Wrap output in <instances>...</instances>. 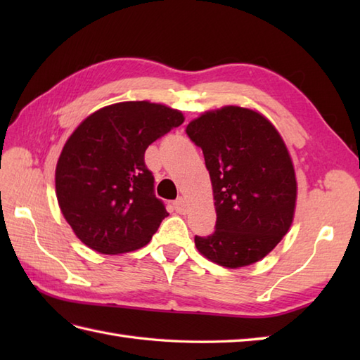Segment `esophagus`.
I'll return each mask as SVG.
<instances>
[{
  "mask_svg": "<svg viewBox=\"0 0 360 360\" xmlns=\"http://www.w3.org/2000/svg\"><path fill=\"white\" fill-rule=\"evenodd\" d=\"M173 207L176 212L179 213V215H186V213L188 212V204L186 201V198H182V196L178 198V200L173 202Z\"/></svg>",
  "mask_w": 360,
  "mask_h": 360,
  "instance_id": "esophagus-1",
  "label": "esophagus"
}]
</instances>
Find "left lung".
I'll use <instances>...</instances> for the list:
<instances>
[{"mask_svg":"<svg viewBox=\"0 0 360 360\" xmlns=\"http://www.w3.org/2000/svg\"><path fill=\"white\" fill-rule=\"evenodd\" d=\"M186 133L202 150L217 210L215 232L196 235V249L231 269L259 262L294 219L297 181L281 136L241 106L204 112Z\"/></svg>","mask_w":360,"mask_h":360,"instance_id":"left-lung-1","label":"left lung"}]
</instances>
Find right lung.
Here are the masks:
<instances>
[{
	"instance_id": "obj_1",
	"label": "right lung",
	"mask_w": 360,
	"mask_h": 360,
	"mask_svg": "<svg viewBox=\"0 0 360 360\" xmlns=\"http://www.w3.org/2000/svg\"><path fill=\"white\" fill-rule=\"evenodd\" d=\"M182 122L181 111L143 101L105 106L75 128L58 158L56 190L83 244L106 255L148 244L168 213L145 150Z\"/></svg>"
}]
</instances>
